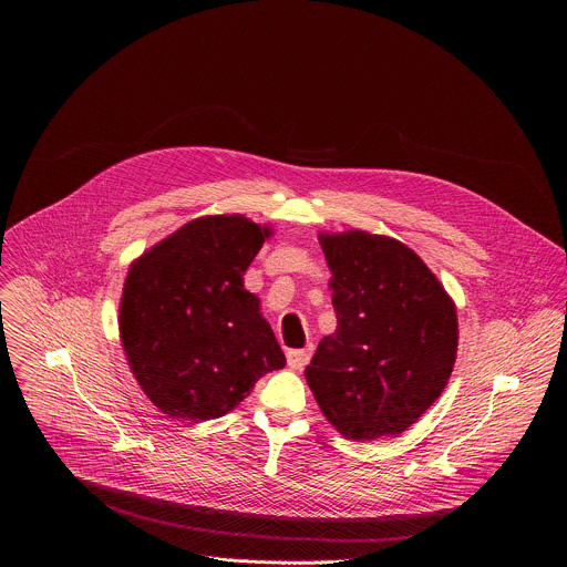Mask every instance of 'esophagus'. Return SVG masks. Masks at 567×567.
I'll use <instances>...</instances> for the list:
<instances>
[{
    "label": "esophagus",
    "instance_id": "obj_1",
    "mask_svg": "<svg viewBox=\"0 0 567 567\" xmlns=\"http://www.w3.org/2000/svg\"><path fill=\"white\" fill-rule=\"evenodd\" d=\"M311 359V348H302V350H289L287 352V365L291 370H302Z\"/></svg>",
    "mask_w": 567,
    "mask_h": 567
}]
</instances>
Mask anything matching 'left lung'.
I'll return each instance as SVG.
<instances>
[{"mask_svg": "<svg viewBox=\"0 0 567 567\" xmlns=\"http://www.w3.org/2000/svg\"><path fill=\"white\" fill-rule=\"evenodd\" d=\"M337 332L305 370L318 406L357 442L399 435L442 394L457 354L455 305L406 245L365 230L320 235Z\"/></svg>", "mask_w": 567, "mask_h": 567, "instance_id": "8db88e82", "label": "left lung"}]
</instances>
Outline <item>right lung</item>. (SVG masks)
Wrapping results in <instances>:
<instances>
[{"label": "right lung", "instance_id": "1", "mask_svg": "<svg viewBox=\"0 0 567 567\" xmlns=\"http://www.w3.org/2000/svg\"><path fill=\"white\" fill-rule=\"evenodd\" d=\"M241 215L188 221L141 256L125 278L121 341L154 406L175 420L226 415L285 354L245 289L269 237Z\"/></svg>", "mask_w": 567, "mask_h": 567}]
</instances>
